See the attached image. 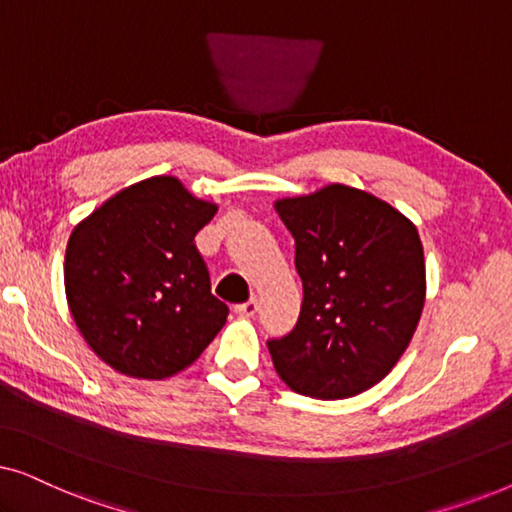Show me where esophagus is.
<instances>
[{
  "label": "esophagus",
  "instance_id": "esophagus-1",
  "mask_svg": "<svg viewBox=\"0 0 512 512\" xmlns=\"http://www.w3.org/2000/svg\"><path fill=\"white\" fill-rule=\"evenodd\" d=\"M235 312L240 314V317H254V314L258 312V300L251 298V300H247V303L235 305Z\"/></svg>",
  "mask_w": 512,
  "mask_h": 512
}]
</instances>
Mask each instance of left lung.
I'll return each instance as SVG.
<instances>
[{
	"label": "left lung",
	"mask_w": 512,
	"mask_h": 512,
	"mask_svg": "<svg viewBox=\"0 0 512 512\" xmlns=\"http://www.w3.org/2000/svg\"><path fill=\"white\" fill-rule=\"evenodd\" d=\"M275 209L296 240L303 307L268 349L298 394L338 401L375 387L417 331L426 298L424 249L408 216L373 193L331 184Z\"/></svg>",
	"instance_id": "obj_1"
}]
</instances>
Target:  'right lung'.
<instances>
[{
    "label": "right lung",
    "mask_w": 512,
    "mask_h": 512,
    "mask_svg": "<svg viewBox=\"0 0 512 512\" xmlns=\"http://www.w3.org/2000/svg\"><path fill=\"white\" fill-rule=\"evenodd\" d=\"M177 177L137 181L69 235L65 293L88 347L118 373L165 380L186 370L226 324L195 235L214 219Z\"/></svg>",
    "instance_id": "right-lung-1"
}]
</instances>
